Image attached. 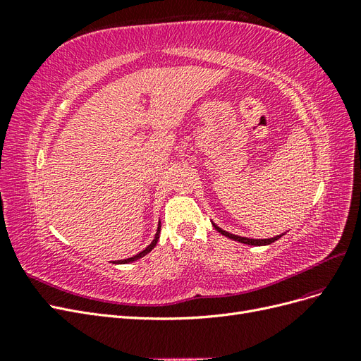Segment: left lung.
Wrapping results in <instances>:
<instances>
[{
    "label": "left lung",
    "mask_w": 361,
    "mask_h": 361,
    "mask_svg": "<svg viewBox=\"0 0 361 361\" xmlns=\"http://www.w3.org/2000/svg\"><path fill=\"white\" fill-rule=\"evenodd\" d=\"M212 223V226L215 227V231L218 232V233H221L223 236H226V238H228V239H233V241H238V243H241V244H247V245H257V247H260V245H269V244H272V243H276L277 239H280L283 235H286V232L285 233H281V235H277V236H272V238H267V239H253V238H245V236H239V235H233V233H228V232H226V231H223L221 227H218L214 221H211Z\"/></svg>",
    "instance_id": "left-lung-1"
}]
</instances>
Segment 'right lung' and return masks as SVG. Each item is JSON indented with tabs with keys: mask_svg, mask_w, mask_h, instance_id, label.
Here are the masks:
<instances>
[{
	"mask_svg": "<svg viewBox=\"0 0 361 361\" xmlns=\"http://www.w3.org/2000/svg\"><path fill=\"white\" fill-rule=\"evenodd\" d=\"M159 233H161V221L158 223V228H157V233H155L154 241H152L143 251H140L138 255H135V256H133V257H128V259H123V260H116L114 264H130V262H135V260H138V259H141V257H145L147 253H150V251L157 247L158 239H159Z\"/></svg>",
	"mask_w": 361,
	"mask_h": 361,
	"instance_id": "obj_1",
	"label": "right lung"
}]
</instances>
